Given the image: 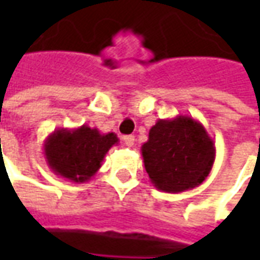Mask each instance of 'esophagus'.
<instances>
[{
  "label": "esophagus",
  "mask_w": 260,
  "mask_h": 260,
  "mask_svg": "<svg viewBox=\"0 0 260 260\" xmlns=\"http://www.w3.org/2000/svg\"><path fill=\"white\" fill-rule=\"evenodd\" d=\"M122 141H124V143L128 147L134 146V143H135V138L132 135H125L122 136Z\"/></svg>",
  "instance_id": "34e87169"
}]
</instances>
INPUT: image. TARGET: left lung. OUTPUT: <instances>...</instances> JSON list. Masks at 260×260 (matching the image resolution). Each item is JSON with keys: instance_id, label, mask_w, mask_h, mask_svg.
Segmentation results:
<instances>
[{"instance_id": "obj_1", "label": "left lung", "mask_w": 260, "mask_h": 260, "mask_svg": "<svg viewBox=\"0 0 260 260\" xmlns=\"http://www.w3.org/2000/svg\"><path fill=\"white\" fill-rule=\"evenodd\" d=\"M141 152L153 185L169 193L201 185L216 158L214 142L205 126L188 115L158 119Z\"/></svg>"}]
</instances>
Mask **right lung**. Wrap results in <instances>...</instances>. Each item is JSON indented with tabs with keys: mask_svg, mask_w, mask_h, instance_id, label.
Segmentation results:
<instances>
[{
	"mask_svg": "<svg viewBox=\"0 0 260 260\" xmlns=\"http://www.w3.org/2000/svg\"><path fill=\"white\" fill-rule=\"evenodd\" d=\"M114 145H118L114 132L100 134L87 125L75 129L58 128L44 141V156L54 174L82 184L99 171Z\"/></svg>",
	"mask_w": 260,
	"mask_h": 260,
	"instance_id": "right-lung-1",
	"label": "right lung"
}]
</instances>
